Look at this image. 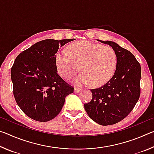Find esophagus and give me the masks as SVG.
Returning <instances> with one entry per match:
<instances>
[{"label": "esophagus", "mask_w": 154, "mask_h": 154, "mask_svg": "<svg viewBox=\"0 0 154 154\" xmlns=\"http://www.w3.org/2000/svg\"><path fill=\"white\" fill-rule=\"evenodd\" d=\"M81 91H82V89H79V88H74V92L75 93H78V92H81Z\"/></svg>", "instance_id": "esophagus-1"}]
</instances>
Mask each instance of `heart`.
Masks as SVG:
<instances>
[{
  "label": "heart",
  "mask_w": 154,
  "mask_h": 154,
  "mask_svg": "<svg viewBox=\"0 0 154 154\" xmlns=\"http://www.w3.org/2000/svg\"><path fill=\"white\" fill-rule=\"evenodd\" d=\"M59 75L71 79L80 70L83 71L73 79L75 85L100 86L108 82L116 71L118 57L113 49L88 41L70 45L68 52L58 51L55 57Z\"/></svg>",
  "instance_id": "b5f03b06"
}]
</instances>
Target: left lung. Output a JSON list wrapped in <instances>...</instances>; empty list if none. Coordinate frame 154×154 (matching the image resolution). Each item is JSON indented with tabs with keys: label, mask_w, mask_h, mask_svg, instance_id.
Masks as SVG:
<instances>
[{
	"label": "left lung",
	"mask_w": 154,
	"mask_h": 154,
	"mask_svg": "<svg viewBox=\"0 0 154 154\" xmlns=\"http://www.w3.org/2000/svg\"><path fill=\"white\" fill-rule=\"evenodd\" d=\"M114 49L118 57L116 70L109 82L91 90L92 99L84 104L90 118L102 126L115 124L128 115L139 100L141 69L131 52L113 41H103Z\"/></svg>",
	"instance_id": "1"
}]
</instances>
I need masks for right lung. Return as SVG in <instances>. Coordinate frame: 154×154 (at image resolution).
Returning a JSON list of instances; mask_svg holds the SVG:
<instances>
[{"label": "right lung", "mask_w": 154, "mask_h": 154, "mask_svg": "<svg viewBox=\"0 0 154 154\" xmlns=\"http://www.w3.org/2000/svg\"><path fill=\"white\" fill-rule=\"evenodd\" d=\"M45 39L23 51L15 60L11 78L15 101L34 120H51L62 110L74 88L58 74L55 57L59 47L73 41Z\"/></svg>", "instance_id": "obj_1"}]
</instances>
